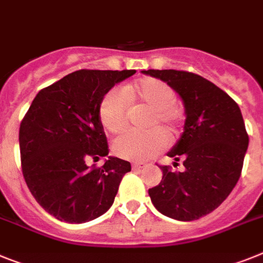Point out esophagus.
<instances>
[{"label": "esophagus", "mask_w": 263, "mask_h": 263, "mask_svg": "<svg viewBox=\"0 0 263 263\" xmlns=\"http://www.w3.org/2000/svg\"><path fill=\"white\" fill-rule=\"evenodd\" d=\"M145 163L144 162H135L134 164H132V168L134 170H140V168H144L145 167Z\"/></svg>", "instance_id": "obj_1"}]
</instances>
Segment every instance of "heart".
Segmentation results:
<instances>
[{
    "label": "heart",
    "mask_w": 263,
    "mask_h": 263,
    "mask_svg": "<svg viewBox=\"0 0 263 263\" xmlns=\"http://www.w3.org/2000/svg\"><path fill=\"white\" fill-rule=\"evenodd\" d=\"M175 90L165 81L155 77H143L134 85H129L121 93L109 90L101 99L99 105V119L105 131L118 135L128 127V104H143L152 109L147 125L155 127L147 132H129L114 142L112 149L119 158L129 160H144L156 155L167 147V134L175 135L182 127L184 115L175 104Z\"/></svg>",
    "instance_id": "b5f03b06"
}]
</instances>
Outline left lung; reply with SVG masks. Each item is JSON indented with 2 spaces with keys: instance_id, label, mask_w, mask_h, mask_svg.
Instances as JSON below:
<instances>
[{
  "instance_id": "1",
  "label": "left lung",
  "mask_w": 263,
  "mask_h": 263,
  "mask_svg": "<svg viewBox=\"0 0 263 263\" xmlns=\"http://www.w3.org/2000/svg\"><path fill=\"white\" fill-rule=\"evenodd\" d=\"M143 73L165 81L180 95L186 108L184 131L171 151L173 171L160 165L163 178L148 190L156 210L178 220H195L226 199L239 179L249 135L238 104L215 84L199 74L175 69Z\"/></svg>"
}]
</instances>
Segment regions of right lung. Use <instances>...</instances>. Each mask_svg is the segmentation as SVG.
I'll return each instance as SVG.
<instances>
[{
  "instance_id": "obj_1",
  "label": "right lung",
  "mask_w": 263,
  "mask_h": 263,
  "mask_svg": "<svg viewBox=\"0 0 263 263\" xmlns=\"http://www.w3.org/2000/svg\"><path fill=\"white\" fill-rule=\"evenodd\" d=\"M136 70L80 69L40 90L20 125L26 186L44 210L68 223H84L112 206L131 163L107 156L99 105L108 90Z\"/></svg>"
}]
</instances>
